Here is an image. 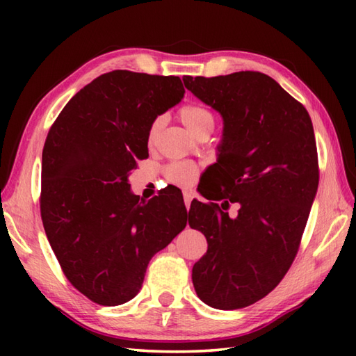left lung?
<instances>
[{
  "label": "left lung",
  "instance_id": "obj_1",
  "mask_svg": "<svg viewBox=\"0 0 356 356\" xmlns=\"http://www.w3.org/2000/svg\"><path fill=\"white\" fill-rule=\"evenodd\" d=\"M177 102L151 87L149 74L115 70L74 95L50 127L42 225L65 278L93 303L134 298L151 257L186 226L176 191L138 195L128 185V172L148 157L154 119Z\"/></svg>",
  "mask_w": 356,
  "mask_h": 356
}]
</instances>
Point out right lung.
<instances>
[{
  "label": "right lung",
  "mask_w": 356,
  "mask_h": 356,
  "mask_svg": "<svg viewBox=\"0 0 356 356\" xmlns=\"http://www.w3.org/2000/svg\"><path fill=\"white\" fill-rule=\"evenodd\" d=\"M208 82L199 97L222 115L223 140L205 176L213 174L211 200L236 207L216 203L205 222L190 223L208 241L193 284L203 303L234 311L274 291L297 257L318 186V153L307 110L268 74Z\"/></svg>",
  "instance_id": "add662e5"
}]
</instances>
